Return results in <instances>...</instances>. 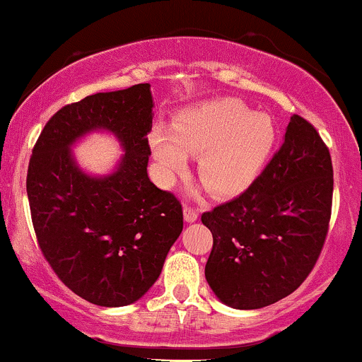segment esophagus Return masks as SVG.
Returning <instances> with one entry per match:
<instances>
[{
  "label": "esophagus",
  "instance_id": "1",
  "mask_svg": "<svg viewBox=\"0 0 362 362\" xmlns=\"http://www.w3.org/2000/svg\"><path fill=\"white\" fill-rule=\"evenodd\" d=\"M197 216H199V210H197V208L184 206V218H185V222H189V223L196 222Z\"/></svg>",
  "mask_w": 362,
  "mask_h": 362
}]
</instances>
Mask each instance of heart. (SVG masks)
Here are the masks:
<instances>
[{"label": "heart", "instance_id": "1", "mask_svg": "<svg viewBox=\"0 0 362 362\" xmlns=\"http://www.w3.org/2000/svg\"><path fill=\"white\" fill-rule=\"evenodd\" d=\"M276 144V124L235 98L222 97L184 109L173 117L171 132L156 127L149 135L159 182L175 184L197 156V177L218 196L246 191L260 175Z\"/></svg>", "mask_w": 362, "mask_h": 362}]
</instances>
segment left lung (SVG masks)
Here are the masks:
<instances>
[{
	"label": "left lung",
	"instance_id": "obj_1",
	"mask_svg": "<svg viewBox=\"0 0 362 362\" xmlns=\"http://www.w3.org/2000/svg\"><path fill=\"white\" fill-rule=\"evenodd\" d=\"M333 166L309 121L293 114L281 149L241 196L201 215L213 248L204 267L216 298L262 309L305 281L328 234Z\"/></svg>",
	"mask_w": 362,
	"mask_h": 362
}]
</instances>
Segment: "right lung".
<instances>
[{
    "label": "right lung",
    "instance_id": "1",
    "mask_svg": "<svg viewBox=\"0 0 362 362\" xmlns=\"http://www.w3.org/2000/svg\"><path fill=\"white\" fill-rule=\"evenodd\" d=\"M149 83L85 97L45 124L28 170V197L41 253L59 279L86 302L130 305L161 274L184 229L182 204L149 180ZM109 131L125 154L97 177L78 168L70 147Z\"/></svg>",
    "mask_w": 362,
    "mask_h": 362
}]
</instances>
